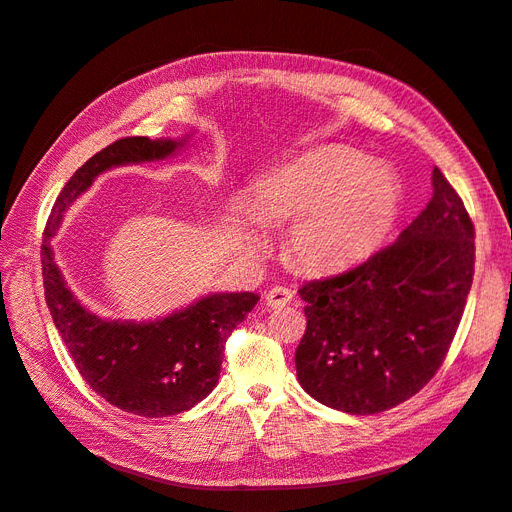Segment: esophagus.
Returning a JSON list of instances; mask_svg holds the SVG:
<instances>
[{
  "instance_id": "obj_1",
  "label": "esophagus",
  "mask_w": 512,
  "mask_h": 512,
  "mask_svg": "<svg viewBox=\"0 0 512 512\" xmlns=\"http://www.w3.org/2000/svg\"><path fill=\"white\" fill-rule=\"evenodd\" d=\"M265 299H267V305L280 309V307H286L294 299V292L290 288H286V286H273L265 294Z\"/></svg>"
}]
</instances>
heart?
<instances>
[{
  "mask_svg": "<svg viewBox=\"0 0 512 512\" xmlns=\"http://www.w3.org/2000/svg\"><path fill=\"white\" fill-rule=\"evenodd\" d=\"M397 211V181L342 149L309 153L269 177L254 203L260 222L292 226L288 250L307 271L344 269L374 254Z\"/></svg>",
  "mask_w": 512,
  "mask_h": 512,
  "instance_id": "obj_1",
  "label": "heart"
}]
</instances>
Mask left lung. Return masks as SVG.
I'll return each instance as SVG.
<instances>
[{"instance_id":"8db88e82","label":"left lung","mask_w":512,"mask_h":512,"mask_svg":"<svg viewBox=\"0 0 512 512\" xmlns=\"http://www.w3.org/2000/svg\"><path fill=\"white\" fill-rule=\"evenodd\" d=\"M474 277V224L433 168V196L391 245L344 273L305 282L297 378L320 404L378 414L436 376Z\"/></svg>"}]
</instances>
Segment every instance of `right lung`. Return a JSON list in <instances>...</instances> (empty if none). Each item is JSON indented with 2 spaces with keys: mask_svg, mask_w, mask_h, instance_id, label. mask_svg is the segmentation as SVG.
I'll return each mask as SVG.
<instances>
[{
  "mask_svg": "<svg viewBox=\"0 0 512 512\" xmlns=\"http://www.w3.org/2000/svg\"><path fill=\"white\" fill-rule=\"evenodd\" d=\"M183 143L126 136L89 158L59 192L40 247L44 299L83 380L108 404L145 418L194 408L218 384L226 339L258 301L254 292H222L156 322H108L76 301L55 265L51 237L64 211L111 166L164 160Z\"/></svg>",
  "mask_w": 512,
  "mask_h": 512,
  "instance_id": "obj_1",
  "label": "right lung"
}]
</instances>
